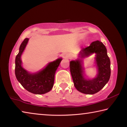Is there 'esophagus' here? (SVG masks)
<instances>
[{
	"instance_id": "34e87169",
	"label": "esophagus",
	"mask_w": 127,
	"mask_h": 127,
	"mask_svg": "<svg viewBox=\"0 0 127 127\" xmlns=\"http://www.w3.org/2000/svg\"><path fill=\"white\" fill-rule=\"evenodd\" d=\"M65 58L66 59H71L72 58V55L70 54H67L65 55Z\"/></svg>"
}]
</instances>
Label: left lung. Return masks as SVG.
Listing matches in <instances>:
<instances>
[{
    "label": "left lung",
    "mask_w": 127,
    "mask_h": 127,
    "mask_svg": "<svg viewBox=\"0 0 127 127\" xmlns=\"http://www.w3.org/2000/svg\"><path fill=\"white\" fill-rule=\"evenodd\" d=\"M95 54V66L97 74L94 78H89L85 73L83 59ZM78 58L70 62V71L76 89L81 93L92 95L100 91L110 79V61L107 50L102 42L97 40L89 46L83 48L77 55Z\"/></svg>",
    "instance_id": "obj_1"
}]
</instances>
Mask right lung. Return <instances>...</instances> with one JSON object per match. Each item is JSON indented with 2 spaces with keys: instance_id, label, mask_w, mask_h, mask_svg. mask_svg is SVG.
I'll use <instances>...</instances> for the list:
<instances>
[{
  "instance_id": "obj_1",
  "label": "right lung",
  "mask_w": 127,
  "mask_h": 127,
  "mask_svg": "<svg viewBox=\"0 0 127 127\" xmlns=\"http://www.w3.org/2000/svg\"><path fill=\"white\" fill-rule=\"evenodd\" d=\"M29 38L23 40L20 46L19 53L15 60V74L21 85L28 91L34 94H44L51 91L54 83L55 72L63 59L59 58L49 62L48 64L36 72H30L22 66L21 56L29 42Z\"/></svg>"
}]
</instances>
